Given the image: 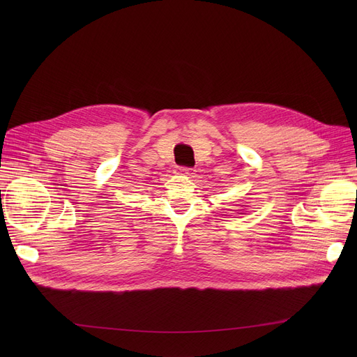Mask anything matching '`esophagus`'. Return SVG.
Instances as JSON below:
<instances>
[{"instance_id": "esophagus-1", "label": "esophagus", "mask_w": 357, "mask_h": 357, "mask_svg": "<svg viewBox=\"0 0 357 357\" xmlns=\"http://www.w3.org/2000/svg\"><path fill=\"white\" fill-rule=\"evenodd\" d=\"M190 172H191V169L185 167V166H178L176 171H175V174H178V175H188Z\"/></svg>"}]
</instances>
